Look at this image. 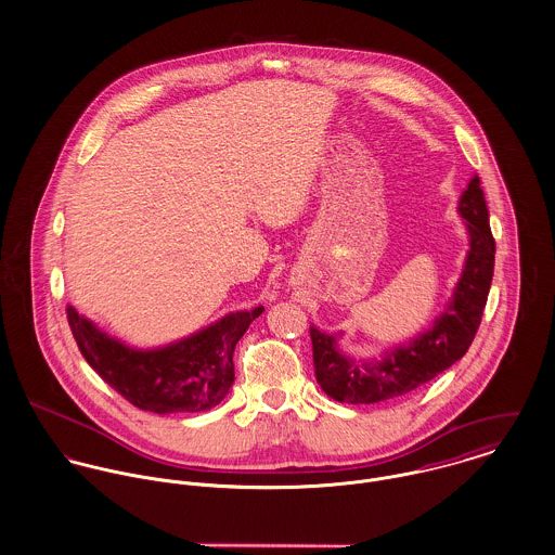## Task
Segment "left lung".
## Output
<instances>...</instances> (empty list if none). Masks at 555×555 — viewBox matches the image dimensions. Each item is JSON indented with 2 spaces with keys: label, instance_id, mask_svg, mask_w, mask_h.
<instances>
[{
  "label": "left lung",
  "instance_id": "left-lung-1",
  "mask_svg": "<svg viewBox=\"0 0 555 555\" xmlns=\"http://www.w3.org/2000/svg\"><path fill=\"white\" fill-rule=\"evenodd\" d=\"M456 211L463 217L469 249L452 298L425 332L386 348L380 357L361 359L341 350V332L327 334L310 325L317 383L332 399L359 405L405 395L452 367L469 350L492 285L496 249L477 175L461 194Z\"/></svg>",
  "mask_w": 555,
  "mask_h": 555
}]
</instances>
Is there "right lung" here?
I'll use <instances>...</instances> for the list:
<instances>
[{"label": "right lung", "mask_w": 555, "mask_h": 555, "mask_svg": "<svg viewBox=\"0 0 555 555\" xmlns=\"http://www.w3.org/2000/svg\"><path fill=\"white\" fill-rule=\"evenodd\" d=\"M263 306L228 312L211 325L165 346L134 348L99 330L67 306L72 334L88 365L134 408L154 414L205 412L225 399L234 383V346Z\"/></svg>", "instance_id": "1"}]
</instances>
